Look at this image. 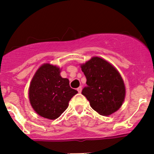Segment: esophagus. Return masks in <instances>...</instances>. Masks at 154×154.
Returning a JSON list of instances; mask_svg holds the SVG:
<instances>
[{
    "instance_id": "esophagus-1",
    "label": "esophagus",
    "mask_w": 154,
    "mask_h": 154,
    "mask_svg": "<svg viewBox=\"0 0 154 154\" xmlns=\"http://www.w3.org/2000/svg\"><path fill=\"white\" fill-rule=\"evenodd\" d=\"M77 91H78L79 93H80L82 91V87L81 86H80V87H78V88H77Z\"/></svg>"
}]
</instances>
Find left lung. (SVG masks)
Listing matches in <instances>:
<instances>
[{
  "instance_id": "left-lung-1",
  "label": "left lung",
  "mask_w": 154,
  "mask_h": 154,
  "mask_svg": "<svg viewBox=\"0 0 154 154\" xmlns=\"http://www.w3.org/2000/svg\"><path fill=\"white\" fill-rule=\"evenodd\" d=\"M86 77L87 86L82 94L98 114L108 116L124 103L126 94L124 80L116 67L104 59L93 57L80 65Z\"/></svg>"
}]
</instances>
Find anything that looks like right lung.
I'll use <instances>...</instances> for the list:
<instances>
[{"instance_id": "add662e5", "label": "right lung", "mask_w": 154, "mask_h": 154, "mask_svg": "<svg viewBox=\"0 0 154 154\" xmlns=\"http://www.w3.org/2000/svg\"><path fill=\"white\" fill-rule=\"evenodd\" d=\"M60 72L58 66L44 63L35 71L29 86L31 106L38 116L50 120L60 117L68 108L70 100L77 94Z\"/></svg>"}]
</instances>
